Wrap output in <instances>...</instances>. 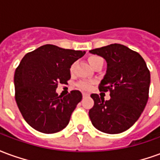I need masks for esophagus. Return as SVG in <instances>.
I'll use <instances>...</instances> for the list:
<instances>
[{
	"label": "esophagus",
	"instance_id": "obj_1",
	"mask_svg": "<svg viewBox=\"0 0 160 160\" xmlns=\"http://www.w3.org/2000/svg\"><path fill=\"white\" fill-rule=\"evenodd\" d=\"M82 96H83V98L88 97V96H89V94L87 93V92H83V93H82Z\"/></svg>",
	"mask_w": 160,
	"mask_h": 160
}]
</instances>
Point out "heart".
I'll use <instances>...</instances> for the list:
<instances>
[{
    "mask_svg": "<svg viewBox=\"0 0 160 160\" xmlns=\"http://www.w3.org/2000/svg\"><path fill=\"white\" fill-rule=\"evenodd\" d=\"M88 61H89V63H90L92 67H93L94 65H96L98 62H99L101 61H103V59L101 58L100 56H91L89 58H88ZM74 68H75V64L73 63L72 66L70 67V72L71 73H73L74 71ZM92 81H88V80H81L78 83V87L81 89V90L88 91L90 90L92 88Z\"/></svg>",
    "mask_w": 160,
    "mask_h": 160,
    "instance_id": "1",
    "label": "heart"
}]
</instances>
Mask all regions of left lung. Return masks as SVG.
Returning <instances> with one entry per match:
<instances>
[{
	"label": "left lung",
	"mask_w": 160,
	"mask_h": 160,
	"mask_svg": "<svg viewBox=\"0 0 160 160\" xmlns=\"http://www.w3.org/2000/svg\"><path fill=\"white\" fill-rule=\"evenodd\" d=\"M104 57L107 70L98 86L110 91L111 98L91 95L93 107L89 111L92 123L106 134H119L138 120L146 107L150 87V72L144 59L136 51L119 43L90 50Z\"/></svg>",
	"instance_id": "8db88e82"
}]
</instances>
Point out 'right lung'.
Wrapping results in <instances>:
<instances>
[{"instance_id":"add662e5","label":"right lung","mask_w":160,"mask_h":160,"mask_svg":"<svg viewBox=\"0 0 160 160\" xmlns=\"http://www.w3.org/2000/svg\"><path fill=\"white\" fill-rule=\"evenodd\" d=\"M85 53L45 44L22 58L14 73L15 100L24 119L34 129L54 134L68 124L82 94L73 90L63 97L56 89L59 83H68L70 67Z\"/></svg>"}]
</instances>
